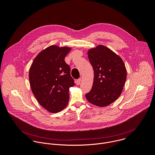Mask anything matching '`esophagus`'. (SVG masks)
Masks as SVG:
<instances>
[{
	"label": "esophagus",
	"mask_w": 155,
	"mask_h": 155,
	"mask_svg": "<svg viewBox=\"0 0 155 155\" xmlns=\"http://www.w3.org/2000/svg\"><path fill=\"white\" fill-rule=\"evenodd\" d=\"M81 78H79L78 79L76 80V84L77 85H79L80 83H81Z\"/></svg>",
	"instance_id": "1"
}]
</instances>
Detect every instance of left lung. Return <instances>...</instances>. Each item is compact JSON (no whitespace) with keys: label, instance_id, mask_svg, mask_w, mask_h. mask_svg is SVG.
I'll return each mask as SVG.
<instances>
[{"label":"left lung","instance_id":"1","mask_svg":"<svg viewBox=\"0 0 155 155\" xmlns=\"http://www.w3.org/2000/svg\"><path fill=\"white\" fill-rule=\"evenodd\" d=\"M89 60L94 69L91 90L85 94L91 104L105 107L120 95L127 79V70L122 58L109 48L98 45L89 49Z\"/></svg>","mask_w":155,"mask_h":155}]
</instances>
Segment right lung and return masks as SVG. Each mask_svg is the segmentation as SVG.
<instances>
[{"label": "right lung", "mask_w": 155, "mask_h": 155, "mask_svg": "<svg viewBox=\"0 0 155 155\" xmlns=\"http://www.w3.org/2000/svg\"><path fill=\"white\" fill-rule=\"evenodd\" d=\"M70 50L71 48L51 45L36 57L30 68L32 92L39 103L51 113L66 107L69 88L75 85L70 66L64 61Z\"/></svg>", "instance_id": "obj_1"}]
</instances>
